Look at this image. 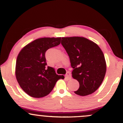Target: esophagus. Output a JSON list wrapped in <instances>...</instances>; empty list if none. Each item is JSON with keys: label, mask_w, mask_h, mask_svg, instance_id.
I'll return each mask as SVG.
<instances>
[{"label": "esophagus", "mask_w": 123, "mask_h": 123, "mask_svg": "<svg viewBox=\"0 0 123 123\" xmlns=\"http://www.w3.org/2000/svg\"><path fill=\"white\" fill-rule=\"evenodd\" d=\"M66 78L68 80H70L71 79V74H70V72H67L66 73V75H65Z\"/></svg>", "instance_id": "1"}]
</instances>
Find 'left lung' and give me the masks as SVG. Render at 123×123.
I'll use <instances>...</instances> for the list:
<instances>
[{
	"mask_svg": "<svg viewBox=\"0 0 123 123\" xmlns=\"http://www.w3.org/2000/svg\"><path fill=\"white\" fill-rule=\"evenodd\" d=\"M61 44L70 58L72 77L79 83L77 95L86 96L98 89L105 77L106 63L102 51L87 38L79 36L62 37Z\"/></svg>",
	"mask_w": 123,
	"mask_h": 123,
	"instance_id": "obj_1",
	"label": "left lung"
}]
</instances>
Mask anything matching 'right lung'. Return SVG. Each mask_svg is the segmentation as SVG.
<instances>
[{"mask_svg": "<svg viewBox=\"0 0 123 123\" xmlns=\"http://www.w3.org/2000/svg\"><path fill=\"white\" fill-rule=\"evenodd\" d=\"M61 37H42L25 46L17 56L15 77L21 88L33 98L47 95L59 79L64 76L56 74L54 68L48 66L45 53L48 49L61 43Z\"/></svg>", "mask_w": 123, "mask_h": 123, "instance_id": "right-lung-1", "label": "right lung"}]
</instances>
